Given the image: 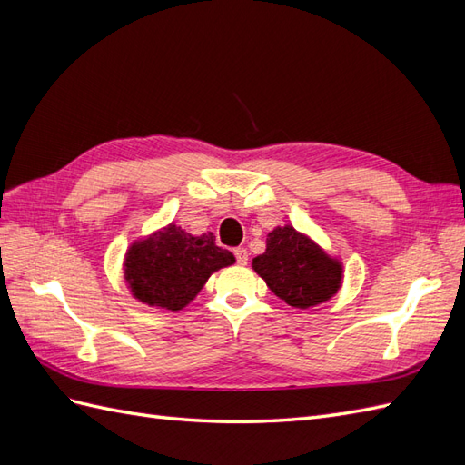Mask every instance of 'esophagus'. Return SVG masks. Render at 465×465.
<instances>
[{
    "label": "esophagus",
    "instance_id": "1",
    "mask_svg": "<svg viewBox=\"0 0 465 465\" xmlns=\"http://www.w3.org/2000/svg\"><path fill=\"white\" fill-rule=\"evenodd\" d=\"M234 258H236L238 265H246L248 263V252H246V248H236L234 250Z\"/></svg>",
    "mask_w": 465,
    "mask_h": 465
}]
</instances>
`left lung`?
Returning a JSON list of instances; mask_svg holds the SVG:
<instances>
[{
    "label": "left lung",
    "instance_id": "left-lung-1",
    "mask_svg": "<svg viewBox=\"0 0 465 465\" xmlns=\"http://www.w3.org/2000/svg\"><path fill=\"white\" fill-rule=\"evenodd\" d=\"M252 270L292 308L326 302L343 283V263L292 224L267 234L265 252L252 260Z\"/></svg>",
    "mask_w": 465,
    "mask_h": 465
}]
</instances>
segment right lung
Returning <instances> with one entry per match:
<instances>
[{
    "label": "right lung",
    "mask_w": 465,
    "mask_h": 465,
    "mask_svg": "<svg viewBox=\"0 0 465 465\" xmlns=\"http://www.w3.org/2000/svg\"><path fill=\"white\" fill-rule=\"evenodd\" d=\"M234 262L215 244L213 232L192 234L171 223L128 248L124 279L139 302L176 312L198 297L211 275Z\"/></svg>",
    "instance_id": "obj_1"
}]
</instances>
